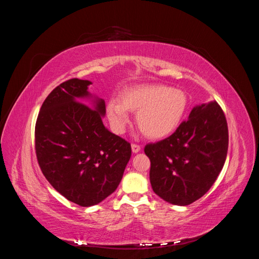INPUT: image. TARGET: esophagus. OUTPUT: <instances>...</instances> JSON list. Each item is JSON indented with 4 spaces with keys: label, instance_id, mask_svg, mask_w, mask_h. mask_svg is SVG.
Listing matches in <instances>:
<instances>
[{
    "label": "esophagus",
    "instance_id": "obj_1",
    "mask_svg": "<svg viewBox=\"0 0 259 259\" xmlns=\"http://www.w3.org/2000/svg\"><path fill=\"white\" fill-rule=\"evenodd\" d=\"M140 146L139 145H137V144H133L132 145V151H133V153H138L139 151H140Z\"/></svg>",
    "mask_w": 259,
    "mask_h": 259
}]
</instances>
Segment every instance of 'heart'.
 I'll list each match as a JSON object with an SVG mask.
<instances>
[{
	"instance_id": "obj_1",
	"label": "heart",
	"mask_w": 259,
	"mask_h": 259,
	"mask_svg": "<svg viewBox=\"0 0 259 259\" xmlns=\"http://www.w3.org/2000/svg\"><path fill=\"white\" fill-rule=\"evenodd\" d=\"M187 94L165 84H139L122 91L120 101L107 104V115L117 132L128 122L127 111L137 113L136 122L143 134L151 139L165 138L179 127L188 110Z\"/></svg>"
}]
</instances>
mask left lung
<instances>
[{
  "mask_svg": "<svg viewBox=\"0 0 259 259\" xmlns=\"http://www.w3.org/2000/svg\"><path fill=\"white\" fill-rule=\"evenodd\" d=\"M228 138L226 116L216 101L195 106L174 134L145 147L154 193L180 206L203 197L223 169Z\"/></svg>",
  "mask_w": 259,
  "mask_h": 259,
  "instance_id": "obj_1",
  "label": "left lung"
}]
</instances>
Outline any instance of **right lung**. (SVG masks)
<instances>
[{
  "mask_svg": "<svg viewBox=\"0 0 259 259\" xmlns=\"http://www.w3.org/2000/svg\"><path fill=\"white\" fill-rule=\"evenodd\" d=\"M91 84L71 79L58 85L44 100L35 124L42 173L61 195L84 207L115 191L132 154L131 144L104 125L105 100L89 92Z\"/></svg>",
  "mask_w": 259,
  "mask_h": 259,
  "instance_id": "add662e5",
  "label": "right lung"
}]
</instances>
